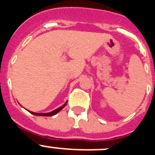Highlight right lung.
<instances>
[{"label": "right lung", "instance_id": "obj_1", "mask_svg": "<svg viewBox=\"0 0 155 155\" xmlns=\"http://www.w3.org/2000/svg\"><path fill=\"white\" fill-rule=\"evenodd\" d=\"M67 102H66L64 104V105H62V106H61L60 108H58V109H55V110H53V112H50V113H32V112H30V113H31V114L35 115V116H54V115L57 114V113H59L60 111L61 110V109H64V107H65V105H67Z\"/></svg>", "mask_w": 155, "mask_h": 155}]
</instances>
